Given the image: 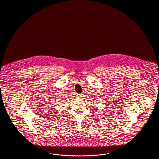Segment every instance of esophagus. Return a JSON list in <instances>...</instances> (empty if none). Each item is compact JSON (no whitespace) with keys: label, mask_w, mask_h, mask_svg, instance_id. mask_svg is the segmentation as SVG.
Segmentation results:
<instances>
[{"label":"esophagus","mask_w":159,"mask_h":159,"mask_svg":"<svg viewBox=\"0 0 159 159\" xmlns=\"http://www.w3.org/2000/svg\"><path fill=\"white\" fill-rule=\"evenodd\" d=\"M76 97L77 98H81V97H82V95L81 94H77L76 95Z\"/></svg>","instance_id":"esophagus-1"}]
</instances>
